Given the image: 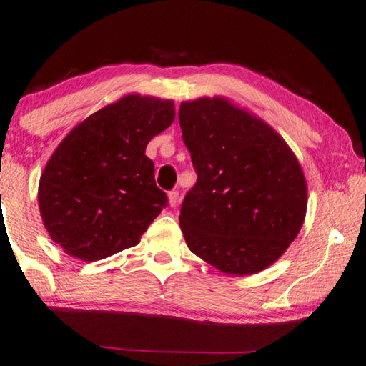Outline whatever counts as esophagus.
<instances>
[{
	"label": "esophagus",
	"instance_id": "1",
	"mask_svg": "<svg viewBox=\"0 0 366 366\" xmlns=\"http://www.w3.org/2000/svg\"><path fill=\"white\" fill-rule=\"evenodd\" d=\"M167 197H169V205L175 207L178 202V191H170Z\"/></svg>",
	"mask_w": 366,
	"mask_h": 366
}]
</instances>
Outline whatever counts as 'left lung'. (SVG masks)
Here are the masks:
<instances>
[{
  "label": "left lung",
  "mask_w": 366,
  "mask_h": 366,
  "mask_svg": "<svg viewBox=\"0 0 366 366\" xmlns=\"http://www.w3.org/2000/svg\"><path fill=\"white\" fill-rule=\"evenodd\" d=\"M178 120L197 174L178 218L186 244L226 274L265 270L307 214L297 156L270 124L222 96L182 102Z\"/></svg>",
  "instance_id": "left-lung-1"
}]
</instances>
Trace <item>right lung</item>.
Returning a JSON list of instances; mask_svg holds the SVG:
<instances>
[{"instance_id":"1","label":"right lung","mask_w":366,"mask_h":366,"mask_svg":"<svg viewBox=\"0 0 366 366\" xmlns=\"http://www.w3.org/2000/svg\"><path fill=\"white\" fill-rule=\"evenodd\" d=\"M174 118V101L126 94L56 147L37 200L44 226L66 254L94 262L140 242L167 204L145 148Z\"/></svg>"}]
</instances>
